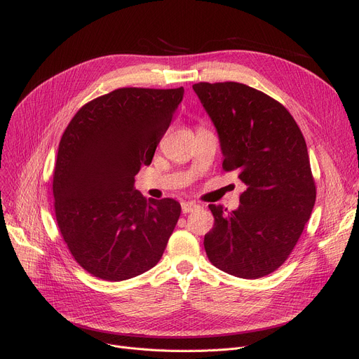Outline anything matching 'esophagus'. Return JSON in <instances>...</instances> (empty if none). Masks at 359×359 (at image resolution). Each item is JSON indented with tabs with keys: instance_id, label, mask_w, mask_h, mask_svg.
I'll use <instances>...</instances> for the list:
<instances>
[{
	"instance_id": "esophagus-1",
	"label": "esophagus",
	"mask_w": 359,
	"mask_h": 359,
	"mask_svg": "<svg viewBox=\"0 0 359 359\" xmlns=\"http://www.w3.org/2000/svg\"><path fill=\"white\" fill-rule=\"evenodd\" d=\"M198 208H199V205H196L194 202H182V212L183 214H189Z\"/></svg>"
}]
</instances>
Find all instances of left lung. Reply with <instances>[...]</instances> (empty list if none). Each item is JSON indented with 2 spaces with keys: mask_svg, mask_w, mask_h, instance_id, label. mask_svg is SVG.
<instances>
[{
  "mask_svg": "<svg viewBox=\"0 0 359 359\" xmlns=\"http://www.w3.org/2000/svg\"><path fill=\"white\" fill-rule=\"evenodd\" d=\"M194 90L218 132L222 168L246 184L236 211L210 205L206 256L238 278L269 275L291 255L316 202L306 140L291 113L256 88L227 81Z\"/></svg>",
  "mask_w": 359,
  "mask_h": 359,
  "instance_id": "8db88e82",
  "label": "left lung"
}]
</instances>
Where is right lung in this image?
<instances>
[{
  "label": "right lung",
  "mask_w": 359,
  "mask_h": 359,
  "mask_svg": "<svg viewBox=\"0 0 359 359\" xmlns=\"http://www.w3.org/2000/svg\"><path fill=\"white\" fill-rule=\"evenodd\" d=\"M184 88L113 90L68 123L53 173L55 217L79 265L104 280L154 268L180 217L175 199H145L135 175L156 148Z\"/></svg>",
  "instance_id": "right-lung-1"
}]
</instances>
